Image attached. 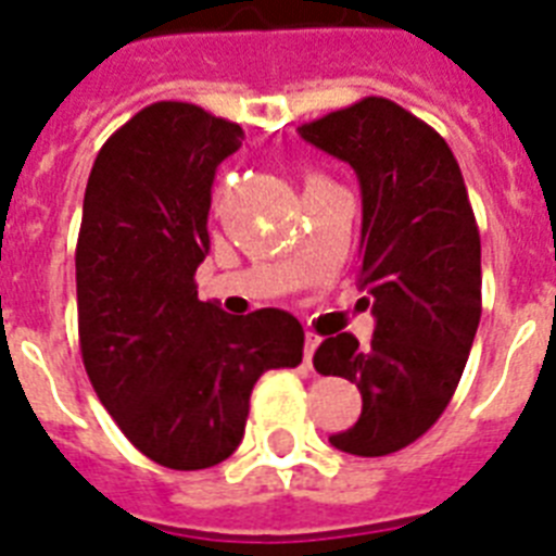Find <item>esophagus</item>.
<instances>
[{"instance_id": "34e87169", "label": "esophagus", "mask_w": 556, "mask_h": 556, "mask_svg": "<svg viewBox=\"0 0 556 556\" xmlns=\"http://www.w3.org/2000/svg\"><path fill=\"white\" fill-rule=\"evenodd\" d=\"M317 346H320V338H317V334H305V349H303L305 366H312V357L314 352H317Z\"/></svg>"}]
</instances>
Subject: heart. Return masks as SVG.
Segmentation results:
<instances>
[{
    "instance_id": "1",
    "label": "heart",
    "mask_w": 556,
    "mask_h": 556,
    "mask_svg": "<svg viewBox=\"0 0 556 556\" xmlns=\"http://www.w3.org/2000/svg\"><path fill=\"white\" fill-rule=\"evenodd\" d=\"M320 181H323V178L312 176V178H308V185H305V190H308V187H314V185H320Z\"/></svg>"
}]
</instances>
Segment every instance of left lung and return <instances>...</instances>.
Listing matches in <instances>:
<instances>
[{"label": "left lung", "mask_w": 556, "mask_h": 556, "mask_svg": "<svg viewBox=\"0 0 556 556\" xmlns=\"http://www.w3.org/2000/svg\"><path fill=\"white\" fill-rule=\"evenodd\" d=\"M300 138L346 161L361 181V277L375 334H334L314 352L320 375L361 389L364 409L331 447L389 456L439 421L482 317V242L447 141L387 98L303 124Z\"/></svg>", "instance_id": "left-lung-1"}]
</instances>
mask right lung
Segmentation results:
<instances>
[{"instance_id":"1","label":"right lung","mask_w":556,"mask_h":556,"mask_svg":"<svg viewBox=\"0 0 556 556\" xmlns=\"http://www.w3.org/2000/svg\"><path fill=\"white\" fill-rule=\"evenodd\" d=\"M242 138V126L192 103H152L103 143L83 199V366L126 439L173 470L225 462L262 371L303 361L294 314L233 317L195 291L216 167Z\"/></svg>"}]
</instances>
